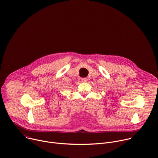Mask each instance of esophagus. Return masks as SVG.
Returning <instances> with one entry per match:
<instances>
[{
	"label": "esophagus",
	"instance_id": "34e87169",
	"mask_svg": "<svg viewBox=\"0 0 158 158\" xmlns=\"http://www.w3.org/2000/svg\"><path fill=\"white\" fill-rule=\"evenodd\" d=\"M81 81H82V82H85L88 81V79H87V78H82V79H81Z\"/></svg>",
	"mask_w": 158,
	"mask_h": 158
}]
</instances>
